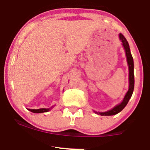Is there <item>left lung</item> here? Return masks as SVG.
Listing matches in <instances>:
<instances>
[{"instance_id":"obj_1","label":"left lung","mask_w":150,"mask_h":150,"mask_svg":"<svg viewBox=\"0 0 150 150\" xmlns=\"http://www.w3.org/2000/svg\"><path fill=\"white\" fill-rule=\"evenodd\" d=\"M119 38H120V40L122 43V46L125 51V54H126L127 57V62H128V67H129V89H128V92L125 94V97H124L123 101L118 105L115 106L113 109L111 110L105 112H96L98 114L101 115H114L117 114L123 110L124 107L127 105L128 101H129L130 98L131 97L133 94V91H134V59H133L132 55L131 54V51H130L129 45H128V41L125 39V38L122 35V34L119 35Z\"/></svg>"}]
</instances>
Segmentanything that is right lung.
<instances>
[{"instance_id": "obj_1", "label": "right lung", "mask_w": 150, "mask_h": 150, "mask_svg": "<svg viewBox=\"0 0 150 150\" xmlns=\"http://www.w3.org/2000/svg\"><path fill=\"white\" fill-rule=\"evenodd\" d=\"M52 108V107H51ZM51 108L49 109H44V108H42V109H38V110H31V109H29L28 110H30V112H33L34 113H42V112H46L49 111L51 110Z\"/></svg>"}]
</instances>
